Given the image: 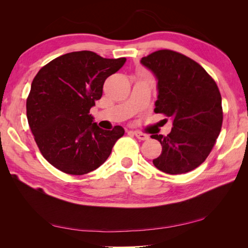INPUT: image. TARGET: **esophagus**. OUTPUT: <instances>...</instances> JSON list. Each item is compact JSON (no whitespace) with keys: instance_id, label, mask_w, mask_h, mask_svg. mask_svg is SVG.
<instances>
[{"instance_id":"esophagus-1","label":"esophagus","mask_w":248,"mask_h":248,"mask_svg":"<svg viewBox=\"0 0 248 248\" xmlns=\"http://www.w3.org/2000/svg\"><path fill=\"white\" fill-rule=\"evenodd\" d=\"M133 134L140 140H147L149 139V136L146 133H142L140 131H133Z\"/></svg>"}]
</instances>
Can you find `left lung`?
Segmentation results:
<instances>
[{
    "instance_id": "8db88e82",
    "label": "left lung",
    "mask_w": 248,
    "mask_h": 248,
    "mask_svg": "<svg viewBox=\"0 0 248 248\" xmlns=\"http://www.w3.org/2000/svg\"><path fill=\"white\" fill-rule=\"evenodd\" d=\"M140 63L157 79L154 111L172 120L167 137L152 134L162 146L153 164L170 175L184 174L206 160L222 125L221 95L202 67L180 52L161 49Z\"/></svg>"
}]
</instances>
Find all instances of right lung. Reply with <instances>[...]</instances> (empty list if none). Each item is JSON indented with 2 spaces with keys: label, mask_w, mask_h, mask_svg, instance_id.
<instances>
[{
  "label": "right lung",
  "mask_w": 248,
  "mask_h": 248,
  "mask_svg": "<svg viewBox=\"0 0 248 248\" xmlns=\"http://www.w3.org/2000/svg\"><path fill=\"white\" fill-rule=\"evenodd\" d=\"M126 58L106 59L93 51H73L43 66L27 99L29 126L41 154L69 175H85L106 161L122 126L101 129L90 109L102 96L106 79Z\"/></svg>",
  "instance_id": "obj_1"
}]
</instances>
